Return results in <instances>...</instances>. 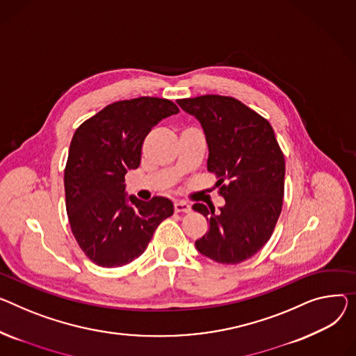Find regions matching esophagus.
I'll list each match as a JSON object with an SVG mask.
<instances>
[{"mask_svg": "<svg viewBox=\"0 0 356 356\" xmlns=\"http://www.w3.org/2000/svg\"><path fill=\"white\" fill-rule=\"evenodd\" d=\"M175 211H176V213H180V211L188 213V211H192V204H188L187 202H183V200L176 202V203H175Z\"/></svg>", "mask_w": 356, "mask_h": 356, "instance_id": "34e87169", "label": "esophagus"}]
</instances>
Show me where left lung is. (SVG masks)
<instances>
[{"label": "left lung", "mask_w": 356, "mask_h": 356, "mask_svg": "<svg viewBox=\"0 0 356 356\" xmlns=\"http://www.w3.org/2000/svg\"><path fill=\"white\" fill-rule=\"evenodd\" d=\"M177 104L200 122L209 146L207 170L215 173L226 204L195 203L209 223L196 249L219 264L254 256L275 230L285 192V156L265 117L242 102L218 94L181 99Z\"/></svg>", "instance_id": "1"}]
</instances>
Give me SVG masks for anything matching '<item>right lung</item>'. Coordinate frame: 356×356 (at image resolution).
<instances>
[{
    "instance_id": "1",
    "label": "right lung",
    "mask_w": 356,
    "mask_h": 356,
    "mask_svg": "<svg viewBox=\"0 0 356 356\" xmlns=\"http://www.w3.org/2000/svg\"><path fill=\"white\" fill-rule=\"evenodd\" d=\"M179 107L159 97L120 100L90 117L74 133L64 169L71 232L99 266L118 268L143 253L173 203L126 197L124 176L137 169L146 136Z\"/></svg>"
}]
</instances>
